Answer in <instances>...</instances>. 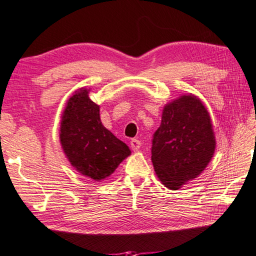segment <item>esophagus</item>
Masks as SVG:
<instances>
[{
	"label": "esophagus",
	"mask_w": 256,
	"mask_h": 256,
	"mask_svg": "<svg viewBox=\"0 0 256 256\" xmlns=\"http://www.w3.org/2000/svg\"><path fill=\"white\" fill-rule=\"evenodd\" d=\"M130 146H132V148L134 150H138L140 148V146H142L140 140H130Z\"/></svg>",
	"instance_id": "obj_1"
}]
</instances>
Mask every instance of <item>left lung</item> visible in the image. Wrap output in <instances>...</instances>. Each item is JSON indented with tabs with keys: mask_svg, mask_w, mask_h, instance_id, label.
Masks as SVG:
<instances>
[{
	"mask_svg": "<svg viewBox=\"0 0 256 256\" xmlns=\"http://www.w3.org/2000/svg\"><path fill=\"white\" fill-rule=\"evenodd\" d=\"M210 114L195 95H182L163 108L152 140V162L158 178L169 190L202 174L214 154Z\"/></svg>",
	"mask_w": 256,
	"mask_h": 256,
	"instance_id": "left-lung-1",
	"label": "left lung"
}]
</instances>
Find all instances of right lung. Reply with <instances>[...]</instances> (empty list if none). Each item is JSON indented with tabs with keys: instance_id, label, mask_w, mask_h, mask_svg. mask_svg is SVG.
Returning <instances> with one entry per match:
<instances>
[{
	"instance_id": "obj_1",
	"label": "right lung",
	"mask_w": 256,
	"mask_h": 256,
	"mask_svg": "<svg viewBox=\"0 0 256 256\" xmlns=\"http://www.w3.org/2000/svg\"><path fill=\"white\" fill-rule=\"evenodd\" d=\"M80 88L71 96L61 116L60 143L74 169L95 182L111 176L130 150L102 124L100 106Z\"/></svg>"
}]
</instances>
